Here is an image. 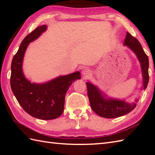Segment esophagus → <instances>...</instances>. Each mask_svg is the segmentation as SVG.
<instances>
[{"label": "esophagus", "instance_id": "obj_1", "mask_svg": "<svg viewBox=\"0 0 155 155\" xmlns=\"http://www.w3.org/2000/svg\"><path fill=\"white\" fill-rule=\"evenodd\" d=\"M90 72H91V71H89V69H88V68H84L83 71H82V73H83V74L84 76L88 75L90 74Z\"/></svg>", "mask_w": 155, "mask_h": 155}]
</instances>
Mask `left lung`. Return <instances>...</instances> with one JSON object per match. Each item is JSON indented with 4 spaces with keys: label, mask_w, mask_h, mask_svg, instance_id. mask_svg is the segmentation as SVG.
Instances as JSON below:
<instances>
[{
    "label": "left lung",
    "mask_w": 155,
    "mask_h": 155,
    "mask_svg": "<svg viewBox=\"0 0 155 155\" xmlns=\"http://www.w3.org/2000/svg\"><path fill=\"white\" fill-rule=\"evenodd\" d=\"M124 45L128 46L139 58L143 77V88L144 90L147 87L149 80V64L148 56L144 52L139 41L128 32L124 39ZM86 84L91 107L94 113L100 117L108 118L119 117L130 113L136 107L137 104L134 102L129 104L124 101L104 98L97 87L90 83H87Z\"/></svg>",
    "instance_id": "left-lung-1"
}]
</instances>
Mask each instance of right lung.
I'll list each match as a JSON object with an SVG mask.
<instances>
[{"label": "right lung", "instance_id": "obj_1", "mask_svg": "<svg viewBox=\"0 0 155 155\" xmlns=\"http://www.w3.org/2000/svg\"><path fill=\"white\" fill-rule=\"evenodd\" d=\"M47 29L42 25L26 37L20 45L11 64V87L18 103L31 116L42 120H51L63 113L65 94L73 82L81 78L79 72L54 78L44 84L31 83L25 77L22 64L29 42L35 41Z\"/></svg>", "mask_w": 155, "mask_h": 155}]
</instances>
